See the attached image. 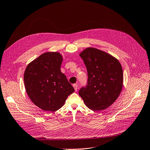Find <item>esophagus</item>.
<instances>
[{"label":"esophagus","mask_w":150,"mask_h":150,"mask_svg":"<svg viewBox=\"0 0 150 150\" xmlns=\"http://www.w3.org/2000/svg\"><path fill=\"white\" fill-rule=\"evenodd\" d=\"M73 86H74V89H75V91H76L77 90H78V85H77L76 84H74V85H73Z\"/></svg>","instance_id":"esophagus-1"}]
</instances>
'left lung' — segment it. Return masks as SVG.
<instances>
[{
    "label": "left lung",
    "mask_w": 150,
    "mask_h": 150,
    "mask_svg": "<svg viewBox=\"0 0 150 150\" xmlns=\"http://www.w3.org/2000/svg\"><path fill=\"white\" fill-rule=\"evenodd\" d=\"M86 67L87 84L79 90L85 105L93 111L103 110L118 98L123 87L122 65L115 57L95 48L80 54Z\"/></svg>",
    "instance_id": "1"
}]
</instances>
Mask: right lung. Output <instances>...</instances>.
<instances>
[{"label":"right lung","mask_w":150,"mask_h":150,"mask_svg":"<svg viewBox=\"0 0 150 150\" xmlns=\"http://www.w3.org/2000/svg\"><path fill=\"white\" fill-rule=\"evenodd\" d=\"M63 60L59 52H47L30 63L23 80L28 96L32 102L44 111H55L64 105L74 88L60 67Z\"/></svg>","instance_id":"1"}]
</instances>
